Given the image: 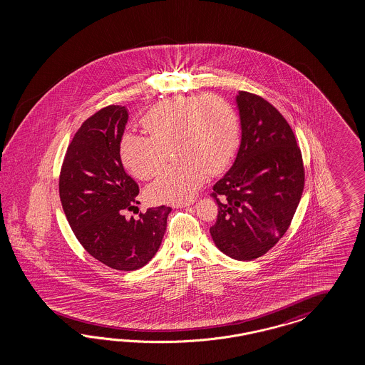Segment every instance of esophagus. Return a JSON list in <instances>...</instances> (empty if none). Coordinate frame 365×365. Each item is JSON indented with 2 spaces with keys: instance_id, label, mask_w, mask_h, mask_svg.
Instances as JSON below:
<instances>
[{
  "instance_id": "obj_1",
  "label": "esophagus",
  "mask_w": 365,
  "mask_h": 365,
  "mask_svg": "<svg viewBox=\"0 0 365 365\" xmlns=\"http://www.w3.org/2000/svg\"><path fill=\"white\" fill-rule=\"evenodd\" d=\"M194 203V200H187V202H180V203H177V205H174V207H187V206H191Z\"/></svg>"
}]
</instances>
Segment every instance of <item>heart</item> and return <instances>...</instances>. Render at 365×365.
I'll return each instance as SVG.
<instances>
[{"label":"heart","mask_w":365,"mask_h":365,"mask_svg":"<svg viewBox=\"0 0 365 365\" xmlns=\"http://www.w3.org/2000/svg\"><path fill=\"white\" fill-rule=\"evenodd\" d=\"M147 135L124 133L123 165L142 180L165 165V148L173 147L179 162L165 170L147 188L154 203L190 199L207 173L217 175L230 163L240 143V125L232 106L220 96H179L153 107L142 119Z\"/></svg>","instance_id":"b5f03b06"}]
</instances>
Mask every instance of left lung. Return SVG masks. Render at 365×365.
<instances>
[{
	"instance_id": "8db88e82",
	"label": "left lung",
	"mask_w": 365,
	"mask_h": 365,
	"mask_svg": "<svg viewBox=\"0 0 365 365\" xmlns=\"http://www.w3.org/2000/svg\"><path fill=\"white\" fill-rule=\"evenodd\" d=\"M237 106L241 145L232 168L212 187L218 215L210 234L223 255L253 261L289 229L305 171L296 136L276 107L245 91L238 92Z\"/></svg>"
}]
</instances>
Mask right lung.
Listing matches in <instances>:
<instances>
[{"label": "right lung", "instance_id": "obj_1", "mask_svg": "<svg viewBox=\"0 0 365 365\" xmlns=\"http://www.w3.org/2000/svg\"><path fill=\"white\" fill-rule=\"evenodd\" d=\"M128 120L122 106H108L81 124L68 145L58 192L71 229L93 258L116 270L148 264L166 232L171 207L159 206L127 220L139 194L123 167L120 140Z\"/></svg>", "mask_w": 365, "mask_h": 365}]
</instances>
